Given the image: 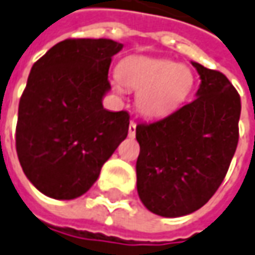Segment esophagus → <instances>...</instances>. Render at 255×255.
<instances>
[{
    "instance_id": "1",
    "label": "esophagus",
    "mask_w": 255,
    "mask_h": 255,
    "mask_svg": "<svg viewBox=\"0 0 255 255\" xmlns=\"http://www.w3.org/2000/svg\"><path fill=\"white\" fill-rule=\"evenodd\" d=\"M129 137H134L136 136V124L134 122H130V125H129Z\"/></svg>"
}]
</instances>
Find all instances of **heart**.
Segmentation results:
<instances>
[{
  "label": "heart",
  "mask_w": 255,
  "mask_h": 255,
  "mask_svg": "<svg viewBox=\"0 0 255 255\" xmlns=\"http://www.w3.org/2000/svg\"><path fill=\"white\" fill-rule=\"evenodd\" d=\"M115 91L124 92V87L136 90V105L147 118L170 115L194 90L195 77L192 70L172 60L128 56L118 66Z\"/></svg>",
  "instance_id": "obj_1"
}]
</instances>
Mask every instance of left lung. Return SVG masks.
Here are the masks:
<instances>
[{
  "mask_svg": "<svg viewBox=\"0 0 255 255\" xmlns=\"http://www.w3.org/2000/svg\"><path fill=\"white\" fill-rule=\"evenodd\" d=\"M201 85L192 102L136 128L140 201L158 216L202 208L226 177L239 141L240 95L225 74L192 61Z\"/></svg>",
  "mask_w": 255,
  "mask_h": 255,
  "instance_id": "obj_1",
  "label": "left lung"
}]
</instances>
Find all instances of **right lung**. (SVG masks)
I'll list each match as a JSON object with an SVG mask.
<instances>
[{"instance_id":"right-lung-1","label":"right lung","mask_w":255,"mask_h":255,"mask_svg":"<svg viewBox=\"0 0 255 255\" xmlns=\"http://www.w3.org/2000/svg\"><path fill=\"white\" fill-rule=\"evenodd\" d=\"M111 39H66L30 70L16 124V153L28 179L54 199L85 194L126 139L129 114L102 105L112 57Z\"/></svg>"}]
</instances>
